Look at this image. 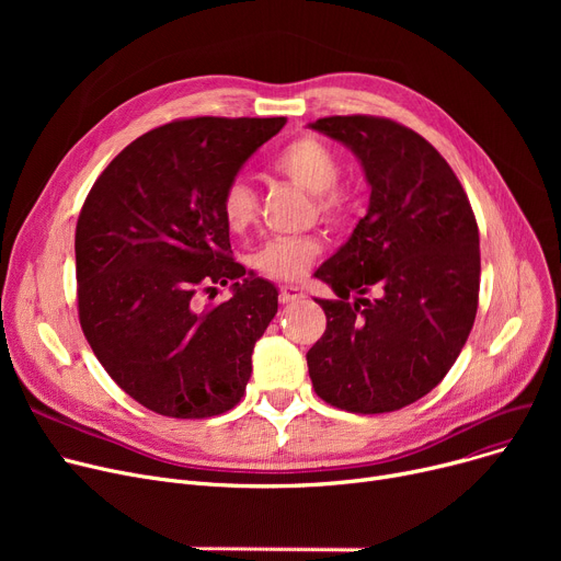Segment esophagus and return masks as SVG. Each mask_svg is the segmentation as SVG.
Returning a JSON list of instances; mask_svg holds the SVG:
<instances>
[{"label":"esophagus","mask_w":561,"mask_h":561,"mask_svg":"<svg viewBox=\"0 0 561 561\" xmlns=\"http://www.w3.org/2000/svg\"><path fill=\"white\" fill-rule=\"evenodd\" d=\"M305 298V290L300 286H282L279 288V302L282 305H290L296 300H302Z\"/></svg>","instance_id":"1"}]
</instances>
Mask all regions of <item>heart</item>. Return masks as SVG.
I'll use <instances>...</instances> for the list:
<instances>
[{
    "label": "heart",
    "mask_w": 561,
    "mask_h": 561,
    "mask_svg": "<svg viewBox=\"0 0 561 561\" xmlns=\"http://www.w3.org/2000/svg\"><path fill=\"white\" fill-rule=\"evenodd\" d=\"M275 170L288 182L311 193L318 216L336 220L345 214L350 197L336 182L341 176V159L328 142L313 136H302L288 142L275 157ZM220 214L231 233H243L259 214V197L245 180L227 184L220 197ZM318 254L313 239H273L263 243L254 256V268L273 279L302 277Z\"/></svg>",
    "instance_id": "1"
}]
</instances>
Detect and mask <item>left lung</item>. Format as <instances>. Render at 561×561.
<instances>
[{
    "label": "left lung",
    "instance_id": "1",
    "mask_svg": "<svg viewBox=\"0 0 561 561\" xmlns=\"http://www.w3.org/2000/svg\"><path fill=\"white\" fill-rule=\"evenodd\" d=\"M309 127L347 145L370 184L366 216L316 271L336 300H316L328 328L307 352L311 385L352 414L398 411L446 377L473 330L476 214L448 161L414 129L377 115Z\"/></svg>",
    "mask_w": 561,
    "mask_h": 561
}]
</instances>
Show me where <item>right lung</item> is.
<instances>
[{"label": "right lung", "mask_w": 561, "mask_h": 561, "mask_svg": "<svg viewBox=\"0 0 561 561\" xmlns=\"http://www.w3.org/2000/svg\"><path fill=\"white\" fill-rule=\"evenodd\" d=\"M286 117H186L142 134L88 193L75 233L77 309L111 379L168 419L241 402L277 288L231 259L220 197ZM234 296L199 308V291Z\"/></svg>", "instance_id": "1"}]
</instances>
